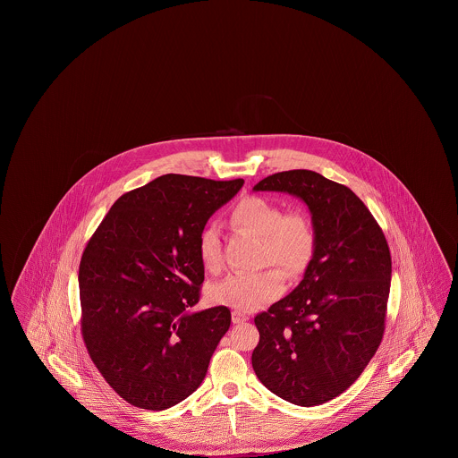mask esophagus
Here are the masks:
<instances>
[{"label":"esophagus","mask_w":458,"mask_h":458,"mask_svg":"<svg viewBox=\"0 0 458 458\" xmlns=\"http://www.w3.org/2000/svg\"><path fill=\"white\" fill-rule=\"evenodd\" d=\"M232 321H233L235 325L245 323V321H249V316H247V314H242L239 310H233V312H232Z\"/></svg>","instance_id":"obj_1"}]
</instances>
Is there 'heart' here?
Instances as JSON below:
<instances>
[{
  "instance_id": "heart-1",
  "label": "heart",
  "mask_w": 458,
  "mask_h": 458,
  "mask_svg": "<svg viewBox=\"0 0 458 458\" xmlns=\"http://www.w3.org/2000/svg\"><path fill=\"white\" fill-rule=\"evenodd\" d=\"M230 219L240 230L261 239L262 264L280 267L290 280L299 278L314 259L318 243L316 230L302 213H284V208L275 200L249 196L235 204ZM197 254L206 271H219L223 264V243L215 223L202 228L197 240ZM279 270L269 267L252 275H228L211 284L208 292L209 301L239 312H252L284 293V280Z\"/></svg>"
}]
</instances>
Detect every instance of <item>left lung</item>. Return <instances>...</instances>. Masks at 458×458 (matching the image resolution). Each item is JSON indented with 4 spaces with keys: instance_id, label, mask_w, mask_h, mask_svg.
<instances>
[{
    "instance_id": "obj_1",
    "label": "left lung",
    "mask_w": 458,
    "mask_h": 458,
    "mask_svg": "<svg viewBox=\"0 0 458 458\" xmlns=\"http://www.w3.org/2000/svg\"><path fill=\"white\" fill-rule=\"evenodd\" d=\"M254 191L301 197L318 243L304 280L254 318L259 344L252 368L262 385L286 402L321 405L355 383L383 340L390 247L366 204L323 174L280 172Z\"/></svg>"
}]
</instances>
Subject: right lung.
Listing matches in <instances>:
<instances>
[{"label":"right lung","mask_w":458,"mask_h":458,"mask_svg":"<svg viewBox=\"0 0 458 458\" xmlns=\"http://www.w3.org/2000/svg\"><path fill=\"white\" fill-rule=\"evenodd\" d=\"M243 180L168 174L120 197L79 266L81 329L94 366L133 407L165 411L202 383L228 331L225 305L200 299L197 240Z\"/></svg>","instance_id":"obj_1"}]
</instances>
